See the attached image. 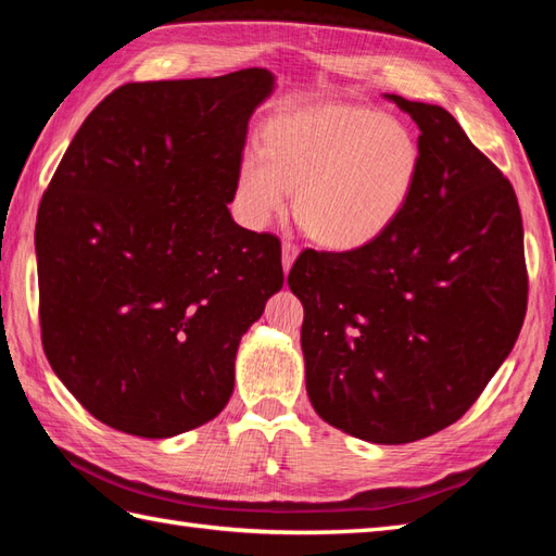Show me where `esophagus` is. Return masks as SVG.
<instances>
[{"label":"esophagus","instance_id":"obj_1","mask_svg":"<svg viewBox=\"0 0 556 556\" xmlns=\"http://www.w3.org/2000/svg\"><path fill=\"white\" fill-rule=\"evenodd\" d=\"M296 257H299V245L296 243L287 241L285 245H281V265H285V271L291 269V265L296 263Z\"/></svg>","mask_w":556,"mask_h":556}]
</instances>
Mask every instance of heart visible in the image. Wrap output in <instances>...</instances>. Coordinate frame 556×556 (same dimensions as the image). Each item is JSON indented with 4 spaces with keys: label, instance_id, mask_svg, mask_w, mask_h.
<instances>
[{
    "label": "heart",
    "instance_id": "heart-1",
    "mask_svg": "<svg viewBox=\"0 0 556 556\" xmlns=\"http://www.w3.org/2000/svg\"><path fill=\"white\" fill-rule=\"evenodd\" d=\"M418 140L365 108H315L275 119L265 155H245L236 205L245 224L265 227L296 191V217L317 243L353 251L382 236L416 186Z\"/></svg>",
    "mask_w": 556,
    "mask_h": 556
}]
</instances>
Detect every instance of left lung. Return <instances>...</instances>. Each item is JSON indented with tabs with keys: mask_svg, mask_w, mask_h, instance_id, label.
Masks as SVG:
<instances>
[{
	"mask_svg": "<svg viewBox=\"0 0 556 556\" xmlns=\"http://www.w3.org/2000/svg\"><path fill=\"white\" fill-rule=\"evenodd\" d=\"M387 98L420 128L406 207L363 248H305L289 287L317 416L365 442L408 444L464 416L509 356L528 271L509 179L444 108Z\"/></svg>",
	"mask_w": 556,
	"mask_h": 556,
	"instance_id": "left-lung-1",
	"label": "left lung"
}]
</instances>
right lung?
Listing matches in <instances>:
<instances>
[{
    "label": "right lung",
    "instance_id": "1",
    "mask_svg": "<svg viewBox=\"0 0 556 556\" xmlns=\"http://www.w3.org/2000/svg\"><path fill=\"white\" fill-rule=\"evenodd\" d=\"M275 76L126 83L88 114L35 224L42 349L78 404L162 440L212 420L239 341L285 285L231 219L248 119Z\"/></svg>",
    "mask_w": 556,
    "mask_h": 556
}]
</instances>
